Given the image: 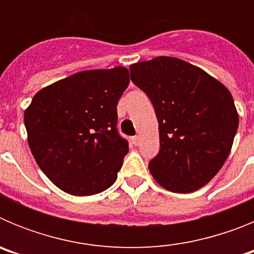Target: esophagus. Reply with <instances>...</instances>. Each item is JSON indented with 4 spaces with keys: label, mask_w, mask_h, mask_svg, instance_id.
Listing matches in <instances>:
<instances>
[{
    "label": "esophagus",
    "mask_w": 254,
    "mask_h": 254,
    "mask_svg": "<svg viewBox=\"0 0 254 254\" xmlns=\"http://www.w3.org/2000/svg\"><path fill=\"white\" fill-rule=\"evenodd\" d=\"M132 143L137 146L138 143H140V136H133V137H132Z\"/></svg>",
    "instance_id": "34e87169"
}]
</instances>
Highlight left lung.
I'll return each instance as SVG.
<instances>
[{
  "label": "left lung",
  "mask_w": 254,
  "mask_h": 254,
  "mask_svg": "<svg viewBox=\"0 0 254 254\" xmlns=\"http://www.w3.org/2000/svg\"><path fill=\"white\" fill-rule=\"evenodd\" d=\"M129 71L158 117L160 150L149 163L151 176L177 193L207 185L228 159L239 125L230 91L179 58L161 56Z\"/></svg>",
  "instance_id": "1"
}]
</instances>
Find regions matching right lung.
I'll list each match as a JSON object with an SVG mask.
<instances>
[{"label": "right lung", "mask_w": 254, "mask_h": 254, "mask_svg": "<svg viewBox=\"0 0 254 254\" xmlns=\"http://www.w3.org/2000/svg\"><path fill=\"white\" fill-rule=\"evenodd\" d=\"M128 84L126 67L81 71L43 87L25 109L31 154L66 193L91 196L116 182L128 152L117 104Z\"/></svg>", "instance_id": "add662e5"}]
</instances>
